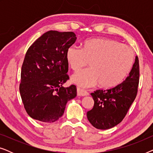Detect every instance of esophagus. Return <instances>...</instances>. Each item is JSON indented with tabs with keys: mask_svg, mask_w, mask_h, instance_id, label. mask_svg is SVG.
Instances as JSON below:
<instances>
[{
	"mask_svg": "<svg viewBox=\"0 0 153 153\" xmlns=\"http://www.w3.org/2000/svg\"><path fill=\"white\" fill-rule=\"evenodd\" d=\"M88 95L89 93L86 91L77 88V95L78 96H87Z\"/></svg>",
	"mask_w": 153,
	"mask_h": 153,
	"instance_id": "obj_1",
	"label": "esophagus"
}]
</instances>
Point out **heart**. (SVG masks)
<instances>
[{"instance_id":"heart-1","label":"heart","mask_w":153,"mask_h":153,"mask_svg":"<svg viewBox=\"0 0 153 153\" xmlns=\"http://www.w3.org/2000/svg\"><path fill=\"white\" fill-rule=\"evenodd\" d=\"M66 58L71 68L79 71L89 62L90 68L75 73L71 80L86 88L99 83L103 88L116 86L122 82L132 68L134 53L130 47L111 39H91L82 49L71 46Z\"/></svg>"}]
</instances>
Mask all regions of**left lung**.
Wrapping results in <instances>:
<instances>
[{"label": "left lung", "instance_id": "1", "mask_svg": "<svg viewBox=\"0 0 153 153\" xmlns=\"http://www.w3.org/2000/svg\"><path fill=\"white\" fill-rule=\"evenodd\" d=\"M139 81V58L128 76L120 84L108 90H97L91 95L93 108L87 112L88 120L95 128L108 129L119 124L134 101Z\"/></svg>", "mask_w": 153, "mask_h": 153}]
</instances>
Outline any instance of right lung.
<instances>
[{"mask_svg": "<svg viewBox=\"0 0 153 153\" xmlns=\"http://www.w3.org/2000/svg\"><path fill=\"white\" fill-rule=\"evenodd\" d=\"M73 32L49 30L27 51L21 72L19 91L27 114L35 120L53 123L64 114L67 102L76 96L69 79L67 50L76 41Z\"/></svg>", "mask_w": 153, "mask_h": 153, "instance_id": "add662e5", "label": "right lung"}]
</instances>
